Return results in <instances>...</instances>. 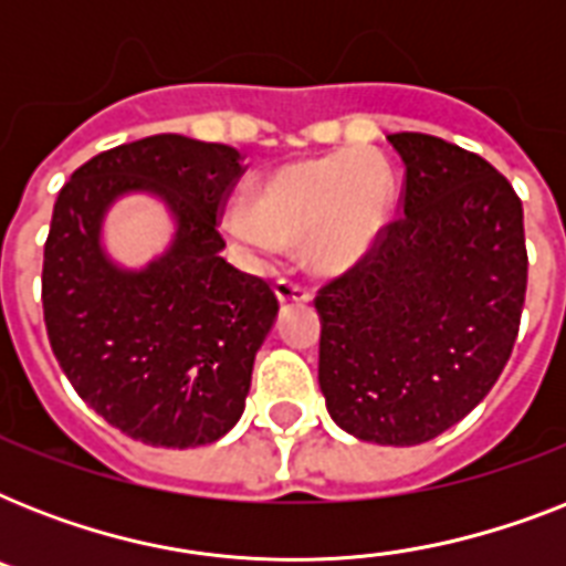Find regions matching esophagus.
Masks as SVG:
<instances>
[{
    "label": "esophagus",
    "mask_w": 566,
    "mask_h": 566,
    "mask_svg": "<svg viewBox=\"0 0 566 566\" xmlns=\"http://www.w3.org/2000/svg\"><path fill=\"white\" fill-rule=\"evenodd\" d=\"M275 296H279L282 305H287V302H300V305L302 302H311L308 287L291 282V279H279V282H275Z\"/></svg>",
    "instance_id": "34e87169"
}]
</instances>
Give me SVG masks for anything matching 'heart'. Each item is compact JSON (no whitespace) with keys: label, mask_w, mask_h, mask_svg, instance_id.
Returning a JSON list of instances; mask_svg holds the SVG:
<instances>
[{"label":"heart","mask_w":566,"mask_h":566,"mask_svg":"<svg viewBox=\"0 0 566 566\" xmlns=\"http://www.w3.org/2000/svg\"><path fill=\"white\" fill-rule=\"evenodd\" d=\"M390 213L387 170L364 149L284 164L258 181L252 205L234 202L222 229L252 255L302 243L314 270L344 273L376 247Z\"/></svg>","instance_id":"obj_1"}]
</instances>
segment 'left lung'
Instances as JSON below:
<instances>
[{
  "label": "left lung",
  "mask_w": 566,
  "mask_h": 566,
  "mask_svg": "<svg viewBox=\"0 0 566 566\" xmlns=\"http://www.w3.org/2000/svg\"><path fill=\"white\" fill-rule=\"evenodd\" d=\"M405 164L402 217L314 300L332 420L378 447H417L496 385L526 300L523 205L479 155L387 135Z\"/></svg>",
  "instance_id": "obj_1"
}]
</instances>
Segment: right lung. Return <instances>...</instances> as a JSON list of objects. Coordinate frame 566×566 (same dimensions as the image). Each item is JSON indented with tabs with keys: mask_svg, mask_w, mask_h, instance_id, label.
<instances>
[{
	"mask_svg": "<svg viewBox=\"0 0 566 566\" xmlns=\"http://www.w3.org/2000/svg\"><path fill=\"white\" fill-rule=\"evenodd\" d=\"M240 172L234 146L155 135L91 158L57 193L43 249L49 344L75 394L149 447H205L234 429L279 314L270 284L222 258L217 213ZM135 192L174 220L144 268L104 247L107 211Z\"/></svg>",
	"mask_w": 566,
	"mask_h": 566,
	"instance_id": "obj_1",
	"label": "right lung"
}]
</instances>
